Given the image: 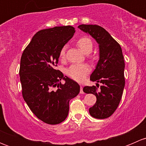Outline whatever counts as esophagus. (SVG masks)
I'll return each mask as SVG.
<instances>
[{"label":"esophagus","instance_id":"esophagus-1","mask_svg":"<svg viewBox=\"0 0 146 146\" xmlns=\"http://www.w3.org/2000/svg\"><path fill=\"white\" fill-rule=\"evenodd\" d=\"M82 86H80V94H83L84 93V91H83V90H82Z\"/></svg>","mask_w":146,"mask_h":146}]
</instances>
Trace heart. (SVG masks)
<instances>
[{"label": "heart", "instance_id": "b5f03b06", "mask_svg": "<svg viewBox=\"0 0 146 146\" xmlns=\"http://www.w3.org/2000/svg\"><path fill=\"white\" fill-rule=\"evenodd\" d=\"M77 45L85 54H90L92 51L93 44L88 36H82L78 40ZM66 54V46H64L60 51V57L64 58ZM90 72V67L86 64H73L67 69V74L73 80L78 82H82Z\"/></svg>", "mask_w": 146, "mask_h": 146}]
</instances>
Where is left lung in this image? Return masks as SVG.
I'll return each mask as SVG.
<instances>
[{"label": "left lung", "instance_id": "left-lung-1", "mask_svg": "<svg viewBox=\"0 0 146 146\" xmlns=\"http://www.w3.org/2000/svg\"><path fill=\"white\" fill-rule=\"evenodd\" d=\"M78 27L89 34L99 44L100 59L90 75V80L102 83L100 90L98 92L94 85L83 88L84 92L93 94L97 98L96 103L89 109L90 114L96 119L108 118L118 107L125 85V64L121 48L100 26L80 25Z\"/></svg>", "mask_w": 146, "mask_h": 146}]
</instances>
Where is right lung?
<instances>
[{
    "label": "right lung",
    "instance_id": "1",
    "mask_svg": "<svg viewBox=\"0 0 146 146\" xmlns=\"http://www.w3.org/2000/svg\"><path fill=\"white\" fill-rule=\"evenodd\" d=\"M75 32L72 26L42 29L34 35L21 56L20 77L24 100L34 114L48 124L64 121L68 114L69 101L80 92L77 82L55 69L61 48Z\"/></svg>",
    "mask_w": 146,
    "mask_h": 146
}]
</instances>
